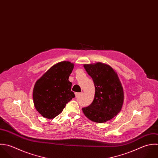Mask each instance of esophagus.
<instances>
[{
	"mask_svg": "<svg viewBox=\"0 0 158 158\" xmlns=\"http://www.w3.org/2000/svg\"><path fill=\"white\" fill-rule=\"evenodd\" d=\"M81 94H82V93H75V97L78 98V97L80 96L81 95Z\"/></svg>",
	"mask_w": 158,
	"mask_h": 158,
	"instance_id": "esophagus-1",
	"label": "esophagus"
}]
</instances>
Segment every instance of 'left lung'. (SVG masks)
Masks as SVG:
<instances>
[{
	"mask_svg": "<svg viewBox=\"0 0 158 158\" xmlns=\"http://www.w3.org/2000/svg\"><path fill=\"white\" fill-rule=\"evenodd\" d=\"M95 86V96L91 104L82 108L85 115L93 122H106L121 111L124 102V91L114 69L102 62L84 64Z\"/></svg>",
	"mask_w": 158,
	"mask_h": 158,
	"instance_id": "obj_1",
	"label": "left lung"
}]
</instances>
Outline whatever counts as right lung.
I'll use <instances>...</instances> for the list:
<instances>
[{
	"mask_svg": "<svg viewBox=\"0 0 158 158\" xmlns=\"http://www.w3.org/2000/svg\"><path fill=\"white\" fill-rule=\"evenodd\" d=\"M74 67L69 61L58 62L49 69L36 82L33 101L37 111L44 118L53 119L75 98L69 78Z\"/></svg>",
	"mask_w": 158,
	"mask_h": 158,
	"instance_id": "1",
	"label": "right lung"
}]
</instances>
